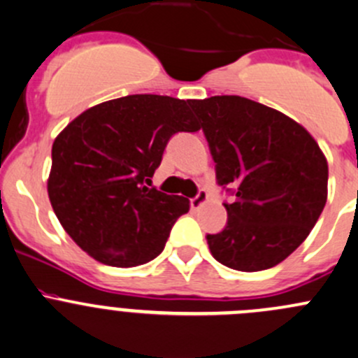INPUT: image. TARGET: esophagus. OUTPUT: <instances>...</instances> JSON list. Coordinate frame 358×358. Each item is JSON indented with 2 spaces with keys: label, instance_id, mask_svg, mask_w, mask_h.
Here are the masks:
<instances>
[{
  "label": "esophagus",
  "instance_id": "obj_1",
  "mask_svg": "<svg viewBox=\"0 0 358 358\" xmlns=\"http://www.w3.org/2000/svg\"><path fill=\"white\" fill-rule=\"evenodd\" d=\"M206 200H208V193H206L205 189H200V191H198L196 196L191 198V208L198 210L201 205L206 203Z\"/></svg>",
  "mask_w": 358,
  "mask_h": 358
}]
</instances>
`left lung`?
Masks as SVG:
<instances>
[{"label":"left lung","instance_id":"1","mask_svg":"<svg viewBox=\"0 0 358 358\" xmlns=\"http://www.w3.org/2000/svg\"><path fill=\"white\" fill-rule=\"evenodd\" d=\"M215 162L227 226L206 236L226 267L257 272L281 264L310 234L327 200V160L310 132L285 113L241 96L191 99Z\"/></svg>","mask_w":358,"mask_h":358}]
</instances>
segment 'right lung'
I'll list each match as a JSON object with an SVG mask.
<instances>
[{"mask_svg": "<svg viewBox=\"0 0 358 358\" xmlns=\"http://www.w3.org/2000/svg\"><path fill=\"white\" fill-rule=\"evenodd\" d=\"M189 101L129 94L91 106L57 136L48 196L77 246L112 267H136L164 250L189 200L145 186L176 132L200 129Z\"/></svg>", "mask_w": 358, "mask_h": 358, "instance_id": "add662e5", "label": "right lung"}]
</instances>
